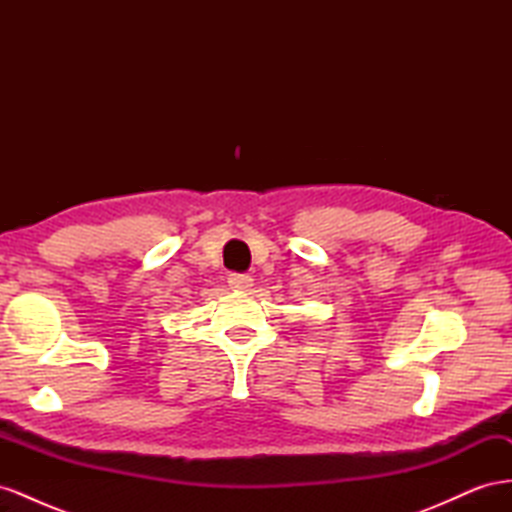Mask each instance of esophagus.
Instances as JSON below:
<instances>
[{"label":"esophagus","instance_id":"1","mask_svg":"<svg viewBox=\"0 0 512 512\" xmlns=\"http://www.w3.org/2000/svg\"><path fill=\"white\" fill-rule=\"evenodd\" d=\"M228 286L232 290H250L254 286V277L247 273H232L228 277Z\"/></svg>","mask_w":512,"mask_h":512}]
</instances>
